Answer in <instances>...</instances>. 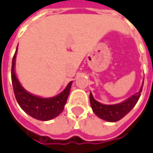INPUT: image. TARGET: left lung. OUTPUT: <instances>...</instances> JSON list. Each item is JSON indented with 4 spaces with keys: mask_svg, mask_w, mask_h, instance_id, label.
Here are the masks:
<instances>
[{
    "mask_svg": "<svg viewBox=\"0 0 153 153\" xmlns=\"http://www.w3.org/2000/svg\"><path fill=\"white\" fill-rule=\"evenodd\" d=\"M142 90V87L138 93L132 95L128 100H125L124 102L116 105H103L98 102L97 100H94L92 94L90 93V105L94 114L100 118L110 122H115L122 119L126 114H128L132 110V108L136 105V104L137 103L138 100L141 96Z\"/></svg>",
    "mask_w": 153,
    "mask_h": 153,
    "instance_id": "left-lung-1",
    "label": "left lung"
}]
</instances>
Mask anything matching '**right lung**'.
Instances as JSON below:
<instances>
[{"mask_svg":"<svg viewBox=\"0 0 153 153\" xmlns=\"http://www.w3.org/2000/svg\"><path fill=\"white\" fill-rule=\"evenodd\" d=\"M16 51L12 59L11 82L17 103L26 113L37 120H48L58 116L64 109V105L67 102L69 91L71 89L72 82H70L67 85L66 89L62 93L53 98H40L29 94L22 87L16 76L14 68Z\"/></svg>","mask_w":153,"mask_h":153,"instance_id":"right-lung-1","label":"right lung"}]
</instances>
